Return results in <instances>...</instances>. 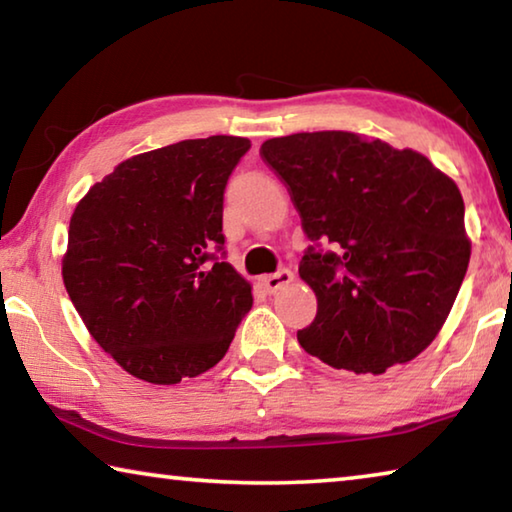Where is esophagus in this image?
Returning a JSON list of instances; mask_svg holds the SVG:
<instances>
[{
	"instance_id": "obj_1",
	"label": "esophagus",
	"mask_w": 512,
	"mask_h": 512,
	"mask_svg": "<svg viewBox=\"0 0 512 512\" xmlns=\"http://www.w3.org/2000/svg\"><path fill=\"white\" fill-rule=\"evenodd\" d=\"M291 280H293V273L287 271V268H282V271H277V273L259 277V287H262L266 293H275V291H280L282 287H287Z\"/></svg>"
}]
</instances>
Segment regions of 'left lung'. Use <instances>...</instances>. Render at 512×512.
<instances>
[{
    "instance_id": "1",
    "label": "left lung",
    "mask_w": 512,
    "mask_h": 512,
    "mask_svg": "<svg viewBox=\"0 0 512 512\" xmlns=\"http://www.w3.org/2000/svg\"><path fill=\"white\" fill-rule=\"evenodd\" d=\"M262 158L289 187L314 246L298 273L316 293L298 341L311 357L381 375L418 357L452 311L470 264L463 196L413 149L359 133L273 137Z\"/></svg>"
}]
</instances>
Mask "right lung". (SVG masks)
<instances>
[{"label":"right lung","mask_w":512,"mask_h":512,"mask_svg":"<svg viewBox=\"0 0 512 512\" xmlns=\"http://www.w3.org/2000/svg\"><path fill=\"white\" fill-rule=\"evenodd\" d=\"M250 140L212 135L119 162L69 221L63 282L128 375L158 386L214 368L253 293L219 255L223 192Z\"/></svg>","instance_id":"add662e5"}]
</instances>
